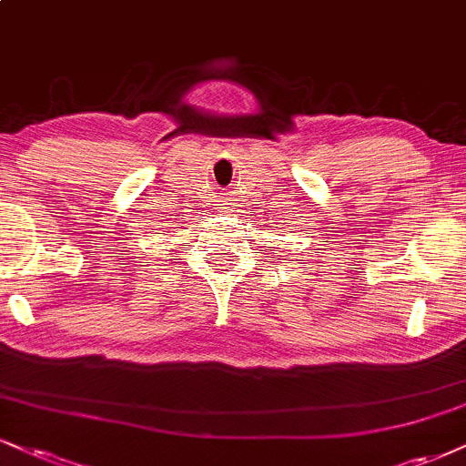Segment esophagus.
<instances>
[{
	"mask_svg": "<svg viewBox=\"0 0 466 466\" xmlns=\"http://www.w3.org/2000/svg\"><path fill=\"white\" fill-rule=\"evenodd\" d=\"M222 211H231V209H228V207H224V209Z\"/></svg>",
	"mask_w": 466,
	"mask_h": 466,
	"instance_id": "obj_1",
	"label": "esophagus"
}]
</instances>
